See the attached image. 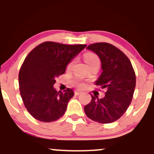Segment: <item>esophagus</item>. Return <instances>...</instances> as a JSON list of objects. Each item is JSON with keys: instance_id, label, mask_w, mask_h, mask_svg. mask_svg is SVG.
Returning a JSON list of instances; mask_svg holds the SVG:
<instances>
[{"instance_id": "34e87169", "label": "esophagus", "mask_w": 154, "mask_h": 154, "mask_svg": "<svg viewBox=\"0 0 154 154\" xmlns=\"http://www.w3.org/2000/svg\"><path fill=\"white\" fill-rule=\"evenodd\" d=\"M80 94H82V92L79 91H74V94L75 95H80Z\"/></svg>"}]
</instances>
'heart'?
Returning <instances> with one entry per match:
<instances>
[{"label": "heart", "instance_id": "b5f03b06", "mask_svg": "<svg viewBox=\"0 0 154 154\" xmlns=\"http://www.w3.org/2000/svg\"><path fill=\"white\" fill-rule=\"evenodd\" d=\"M84 59H85V61L86 62V63L88 64V66H90V65L95 63H100L98 57L97 55H95V54H93V53H86V54L84 55ZM72 64H73V62L70 63L69 65V67L70 68L71 66H72ZM78 87L80 88H83L84 84L83 83H79Z\"/></svg>", "mask_w": 154, "mask_h": 154}]
</instances>
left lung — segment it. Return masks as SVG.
<instances>
[{"mask_svg":"<svg viewBox=\"0 0 154 154\" xmlns=\"http://www.w3.org/2000/svg\"><path fill=\"white\" fill-rule=\"evenodd\" d=\"M86 48L101 61L102 73L95 83L106 90V95L102 99L92 95L84 111L95 122L111 123L123 115L130 106L136 86L135 73L127 56L113 45L97 43Z\"/></svg>","mask_w":154,"mask_h":154,"instance_id":"1","label":"left lung"}]
</instances>
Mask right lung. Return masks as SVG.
<instances>
[{"label":"right lung","mask_w":154,"mask_h":154,"mask_svg":"<svg viewBox=\"0 0 154 154\" xmlns=\"http://www.w3.org/2000/svg\"><path fill=\"white\" fill-rule=\"evenodd\" d=\"M85 46L45 42L27 55L19 72V86L24 106L34 118L49 122L63 116L74 94L71 88L56 91L55 79Z\"/></svg>","instance_id":"1"}]
</instances>
